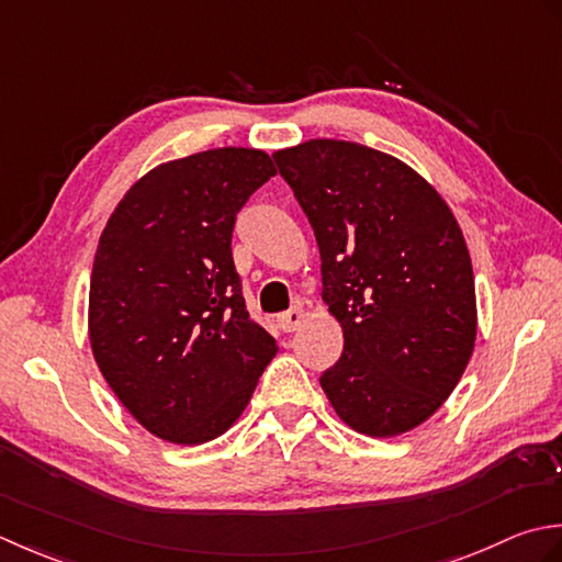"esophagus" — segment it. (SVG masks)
Returning <instances> with one entry per match:
<instances>
[{"mask_svg": "<svg viewBox=\"0 0 562 562\" xmlns=\"http://www.w3.org/2000/svg\"><path fill=\"white\" fill-rule=\"evenodd\" d=\"M303 319H305L303 307H291L289 313H281V315L277 317V325H279L281 331H295L297 327L303 325Z\"/></svg>", "mask_w": 562, "mask_h": 562, "instance_id": "obj_1", "label": "esophagus"}]
</instances>
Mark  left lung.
<instances>
[{
	"mask_svg": "<svg viewBox=\"0 0 562 562\" xmlns=\"http://www.w3.org/2000/svg\"><path fill=\"white\" fill-rule=\"evenodd\" d=\"M273 159L313 225L323 301L345 331L339 361L319 375L327 400L366 437L419 427L475 347L461 225L425 177L373 147L315 137Z\"/></svg>",
	"mask_w": 562,
	"mask_h": 562,
	"instance_id": "left-lung-1",
	"label": "left lung"
}]
</instances>
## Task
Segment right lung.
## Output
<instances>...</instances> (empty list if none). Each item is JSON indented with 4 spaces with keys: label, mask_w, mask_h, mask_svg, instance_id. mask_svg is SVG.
Here are the masks:
<instances>
[{
    "label": "right lung",
    "mask_w": 562,
    "mask_h": 562,
    "mask_svg": "<svg viewBox=\"0 0 562 562\" xmlns=\"http://www.w3.org/2000/svg\"><path fill=\"white\" fill-rule=\"evenodd\" d=\"M273 175L255 147L171 159L125 191L99 237L91 351L123 407L159 439L221 437L277 357L247 313L231 247L235 215Z\"/></svg>",
    "instance_id": "add662e5"
}]
</instances>
